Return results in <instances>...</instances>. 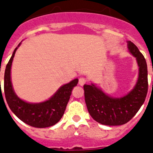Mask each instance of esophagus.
Segmentation results:
<instances>
[{
  "label": "esophagus",
  "instance_id": "1",
  "mask_svg": "<svg viewBox=\"0 0 153 153\" xmlns=\"http://www.w3.org/2000/svg\"><path fill=\"white\" fill-rule=\"evenodd\" d=\"M87 83V79L85 78H83V77H81L79 78V85H81V86H83L84 85Z\"/></svg>",
  "mask_w": 153,
  "mask_h": 153
}]
</instances>
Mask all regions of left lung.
Returning <instances> with one entry per match:
<instances>
[{
  "label": "left lung",
  "instance_id": "left-lung-1",
  "mask_svg": "<svg viewBox=\"0 0 153 153\" xmlns=\"http://www.w3.org/2000/svg\"><path fill=\"white\" fill-rule=\"evenodd\" d=\"M128 48L139 66L137 82L132 91L122 97H112L94 84L84 85L85 99L91 116L104 125H125L136 115L145 101L148 91L147 65L134 44L128 41Z\"/></svg>",
  "mask_w": 153,
  "mask_h": 153
}]
</instances>
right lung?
<instances>
[{"instance_id": "obj_1", "label": "right lung", "mask_w": 153, "mask_h": 153, "mask_svg": "<svg viewBox=\"0 0 153 153\" xmlns=\"http://www.w3.org/2000/svg\"><path fill=\"white\" fill-rule=\"evenodd\" d=\"M6 66L4 72V94L10 109L21 121L35 128H43L53 126L59 122L63 115L67 103L74 87L78 82L75 78L69 83L62 85L48 100L39 103H30L19 98L13 88L10 78V69L13 59L17 48ZM4 100V99H3Z\"/></svg>"}]
</instances>
